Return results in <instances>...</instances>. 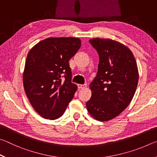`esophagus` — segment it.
<instances>
[{
  "instance_id": "esophagus-1",
  "label": "esophagus",
  "mask_w": 157,
  "mask_h": 157,
  "mask_svg": "<svg viewBox=\"0 0 157 157\" xmlns=\"http://www.w3.org/2000/svg\"><path fill=\"white\" fill-rule=\"evenodd\" d=\"M78 87L79 89H84L86 87V84H78Z\"/></svg>"
}]
</instances>
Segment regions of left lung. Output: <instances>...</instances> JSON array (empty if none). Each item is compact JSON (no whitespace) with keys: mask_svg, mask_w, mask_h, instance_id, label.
Masks as SVG:
<instances>
[{"mask_svg":"<svg viewBox=\"0 0 157 157\" xmlns=\"http://www.w3.org/2000/svg\"><path fill=\"white\" fill-rule=\"evenodd\" d=\"M99 55L97 75L91 84L87 111L99 121L118 116L131 102L139 82V71L128 47L110 39L89 40Z\"/></svg>","mask_w":157,"mask_h":157,"instance_id":"1","label":"left lung"}]
</instances>
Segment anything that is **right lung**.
I'll list each match as a JSON object with an SVG mask.
<instances>
[{
  "label": "right lung",
  "instance_id": "add662e5",
  "mask_svg": "<svg viewBox=\"0 0 157 157\" xmlns=\"http://www.w3.org/2000/svg\"><path fill=\"white\" fill-rule=\"evenodd\" d=\"M80 46L81 40L76 37H49L29 51L23 87L33 107L43 118H59L74 97L78 86L71 82L68 61Z\"/></svg>",
  "mask_w": 157,
  "mask_h": 157
}]
</instances>
